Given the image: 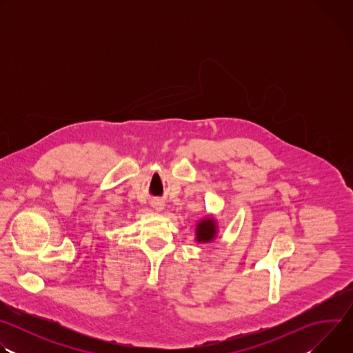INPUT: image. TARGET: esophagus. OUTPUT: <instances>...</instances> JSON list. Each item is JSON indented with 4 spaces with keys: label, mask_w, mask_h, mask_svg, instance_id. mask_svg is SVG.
Masks as SVG:
<instances>
[{
    "label": "esophagus",
    "mask_w": 353,
    "mask_h": 353,
    "mask_svg": "<svg viewBox=\"0 0 353 353\" xmlns=\"http://www.w3.org/2000/svg\"><path fill=\"white\" fill-rule=\"evenodd\" d=\"M154 208H155V210H158V211H161V210L163 208V204H162V203H159V201H158V203H154Z\"/></svg>",
    "instance_id": "obj_1"
}]
</instances>
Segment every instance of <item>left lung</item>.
I'll return each mask as SVG.
<instances>
[{
    "label": "left lung",
    "mask_w": 353,
    "mask_h": 353,
    "mask_svg": "<svg viewBox=\"0 0 353 353\" xmlns=\"http://www.w3.org/2000/svg\"><path fill=\"white\" fill-rule=\"evenodd\" d=\"M215 222L214 219H204L198 223L196 228V240L203 241V243H208L215 237Z\"/></svg>",
    "instance_id": "1"
}]
</instances>
